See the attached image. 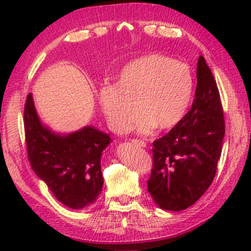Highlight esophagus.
Segmentation results:
<instances>
[{
  "mask_svg": "<svg viewBox=\"0 0 251 251\" xmlns=\"http://www.w3.org/2000/svg\"><path fill=\"white\" fill-rule=\"evenodd\" d=\"M133 143L135 144V145L140 146V148H145L146 146V143L144 142V140H140V139H133Z\"/></svg>",
  "mask_w": 251,
  "mask_h": 251,
  "instance_id": "34e87169",
  "label": "esophagus"
}]
</instances>
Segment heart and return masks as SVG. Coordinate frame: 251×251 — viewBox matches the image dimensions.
<instances>
[{
	"instance_id": "b5f03b06",
	"label": "heart",
	"mask_w": 251,
	"mask_h": 251,
	"mask_svg": "<svg viewBox=\"0 0 251 251\" xmlns=\"http://www.w3.org/2000/svg\"><path fill=\"white\" fill-rule=\"evenodd\" d=\"M194 92L189 66L172 57L151 54L133 60L120 72L114 86H103L98 103L112 129L123 132L131 124L137 108L134 127L146 133L155 127H175L185 116Z\"/></svg>"
}]
</instances>
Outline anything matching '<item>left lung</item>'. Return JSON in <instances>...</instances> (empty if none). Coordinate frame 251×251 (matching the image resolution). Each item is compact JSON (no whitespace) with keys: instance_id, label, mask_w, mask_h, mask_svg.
I'll list each match as a JSON object with an SVG mask.
<instances>
[{"instance_id":"obj_1","label":"left lung","mask_w":251,"mask_h":251,"mask_svg":"<svg viewBox=\"0 0 251 251\" xmlns=\"http://www.w3.org/2000/svg\"><path fill=\"white\" fill-rule=\"evenodd\" d=\"M226 126L217 85L200 56L191 109L168 134L153 142L148 190L160 209L185 210L214 180Z\"/></svg>"}]
</instances>
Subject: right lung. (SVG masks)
I'll use <instances>...</instances> for the list:
<instances>
[{"instance_id":"obj_1","label":"right lung","mask_w":251,"mask_h":251,"mask_svg":"<svg viewBox=\"0 0 251 251\" xmlns=\"http://www.w3.org/2000/svg\"><path fill=\"white\" fill-rule=\"evenodd\" d=\"M25 131L31 169L54 197L75 210L93 204L102 190L100 162L112 142L109 135L91 125L71 133L54 132L39 118L31 93L25 101Z\"/></svg>"}]
</instances>
